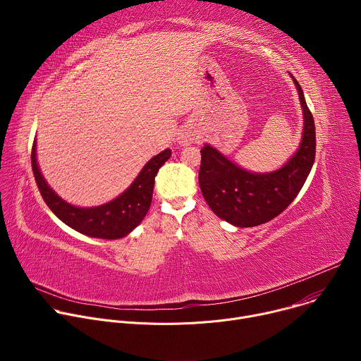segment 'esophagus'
I'll use <instances>...</instances> for the list:
<instances>
[{
  "instance_id": "esophagus-1",
  "label": "esophagus",
  "mask_w": 361,
  "mask_h": 361,
  "mask_svg": "<svg viewBox=\"0 0 361 361\" xmlns=\"http://www.w3.org/2000/svg\"><path fill=\"white\" fill-rule=\"evenodd\" d=\"M197 137H198V135L195 134V131H194L192 128L184 127V128L180 130V133H178V135H177V142H178V145L185 147V145L192 144V142L197 140Z\"/></svg>"
}]
</instances>
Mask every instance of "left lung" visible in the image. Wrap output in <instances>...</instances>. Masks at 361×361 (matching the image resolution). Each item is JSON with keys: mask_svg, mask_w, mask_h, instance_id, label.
Instances as JSON below:
<instances>
[{"mask_svg": "<svg viewBox=\"0 0 361 361\" xmlns=\"http://www.w3.org/2000/svg\"><path fill=\"white\" fill-rule=\"evenodd\" d=\"M293 78L302 109V134L294 156L271 173H251L212 147L201 148L198 183L204 200L221 220L235 227L264 224L283 213L300 192L316 159V127L302 90Z\"/></svg>", "mask_w": 361, "mask_h": 361, "instance_id": "obj_1", "label": "left lung"}]
</instances>
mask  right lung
I'll return each instance as SVG.
<instances>
[{
	"label": "right lung",
	"mask_w": 361,
	"mask_h": 361,
	"mask_svg": "<svg viewBox=\"0 0 361 361\" xmlns=\"http://www.w3.org/2000/svg\"><path fill=\"white\" fill-rule=\"evenodd\" d=\"M37 140L31 151L32 173L38 190L49 207L63 223L73 230L94 238L117 240L128 235L145 217L154 190V180L160 167L171 157V149L166 148L154 156L140 171L133 184L117 198L97 207H75L63 200L42 177L37 163Z\"/></svg>",
	"instance_id": "right-lung-1"
}]
</instances>
